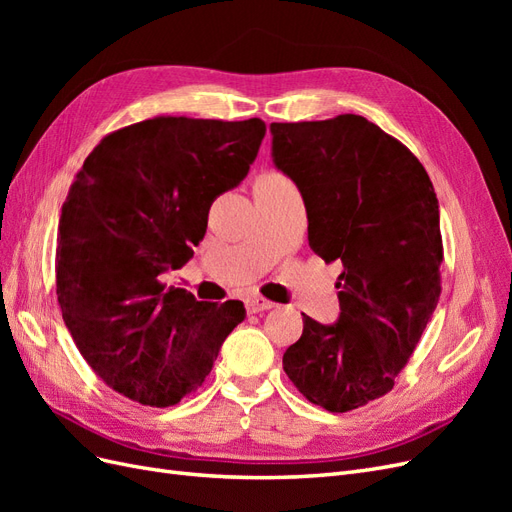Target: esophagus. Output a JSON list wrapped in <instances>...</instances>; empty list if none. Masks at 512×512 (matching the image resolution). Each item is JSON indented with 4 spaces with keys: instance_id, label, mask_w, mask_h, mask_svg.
<instances>
[{
    "instance_id": "esophagus-1",
    "label": "esophagus",
    "mask_w": 512,
    "mask_h": 512,
    "mask_svg": "<svg viewBox=\"0 0 512 512\" xmlns=\"http://www.w3.org/2000/svg\"><path fill=\"white\" fill-rule=\"evenodd\" d=\"M275 307V303L273 301H269V299H265V297H250L247 299V309H250L252 314H258V312H267V309H273Z\"/></svg>"
}]
</instances>
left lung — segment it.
I'll use <instances>...</instances> for the list:
<instances>
[{"label":"left lung","instance_id":"1","mask_svg":"<svg viewBox=\"0 0 512 512\" xmlns=\"http://www.w3.org/2000/svg\"><path fill=\"white\" fill-rule=\"evenodd\" d=\"M271 134L275 166L301 190L309 247L344 265L339 320L303 316L284 371L312 404L350 412L393 389L438 305V198L414 153L361 115L271 123Z\"/></svg>","mask_w":512,"mask_h":512}]
</instances>
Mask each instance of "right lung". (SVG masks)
<instances>
[{"mask_svg": "<svg viewBox=\"0 0 512 512\" xmlns=\"http://www.w3.org/2000/svg\"><path fill=\"white\" fill-rule=\"evenodd\" d=\"M265 121L160 115L106 134L61 207L57 301L89 367L132 401L175 406L205 382L241 301L158 280L192 258L215 196L256 160Z\"/></svg>", "mask_w": 512, "mask_h": 512, "instance_id": "obj_1", "label": "right lung"}]
</instances>
